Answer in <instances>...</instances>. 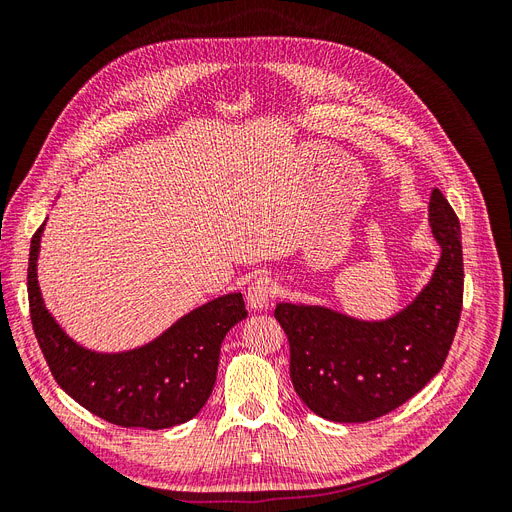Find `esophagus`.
Returning <instances> with one entry per match:
<instances>
[{"label": "esophagus", "instance_id": "obj_1", "mask_svg": "<svg viewBox=\"0 0 512 512\" xmlns=\"http://www.w3.org/2000/svg\"><path fill=\"white\" fill-rule=\"evenodd\" d=\"M275 292H277V286L271 277H258V280L252 282L250 288H247V294H245L247 305L256 309V312H262V309H267L271 305Z\"/></svg>", "mask_w": 512, "mask_h": 512}]
</instances>
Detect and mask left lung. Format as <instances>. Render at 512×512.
<instances>
[{
	"label": "left lung",
	"mask_w": 512,
	"mask_h": 512,
	"mask_svg": "<svg viewBox=\"0 0 512 512\" xmlns=\"http://www.w3.org/2000/svg\"><path fill=\"white\" fill-rule=\"evenodd\" d=\"M429 226L440 245L431 280L397 314L361 320L324 305L277 303L290 380L303 404L333 423H367L406 404L442 369L461 316L459 220L436 188Z\"/></svg>",
	"instance_id": "obj_1"
}]
</instances>
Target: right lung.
<instances>
[{"label":"right lung","mask_w":512,"mask_h":512,"mask_svg":"<svg viewBox=\"0 0 512 512\" xmlns=\"http://www.w3.org/2000/svg\"><path fill=\"white\" fill-rule=\"evenodd\" d=\"M44 224L29 247L27 294L34 333L55 382L76 404L119 427L166 429L194 418L213 391L226 333L247 318L243 294L230 292L192 309L141 348H83L42 299L38 252Z\"/></svg>","instance_id":"right-lung-1"}]
</instances>
